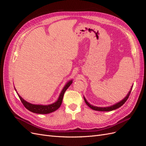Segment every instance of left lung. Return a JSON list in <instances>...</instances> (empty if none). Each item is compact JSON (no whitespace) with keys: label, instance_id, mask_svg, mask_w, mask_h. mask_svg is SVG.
I'll use <instances>...</instances> for the list:
<instances>
[{"label":"left lung","instance_id":"obj_1","mask_svg":"<svg viewBox=\"0 0 146 146\" xmlns=\"http://www.w3.org/2000/svg\"><path fill=\"white\" fill-rule=\"evenodd\" d=\"M132 87H133V86H132ZM132 87H131V88L130 91H129V94H127V96L125 97V98L124 99H123L122 100H121V102H119V103H117V104H115V105H113V106H111V107H103V108H102V107H94V106H92V105H90L89 103H88V102H87V100L85 99V98H84V99H85V103L86 104V105L88 106V107H90V108H91V109H92V110H96V111H112V110H116V109L119 108L120 107H121V106H122V105H123V104H125V102L127 100L128 98H129L130 94V93H131V90H132Z\"/></svg>","mask_w":146,"mask_h":146}]
</instances>
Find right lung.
<instances>
[{"label":"right lung","mask_w":146,"mask_h":146,"mask_svg":"<svg viewBox=\"0 0 146 146\" xmlns=\"http://www.w3.org/2000/svg\"><path fill=\"white\" fill-rule=\"evenodd\" d=\"M72 83V81H69L63 89L62 91H61V94L59 96V98L56 102L52 104L51 105H33L32 104H30L24 100L21 97L17 94L19 98L21 101V102L23 103L24 107L27 108L29 111L31 112H33L34 113H38V114H48L52 112H54L57 109H58L62 103V100L63 98V96L65 91L69 87V86L71 85Z\"/></svg>","instance_id":"right-lung-1"}]
</instances>
